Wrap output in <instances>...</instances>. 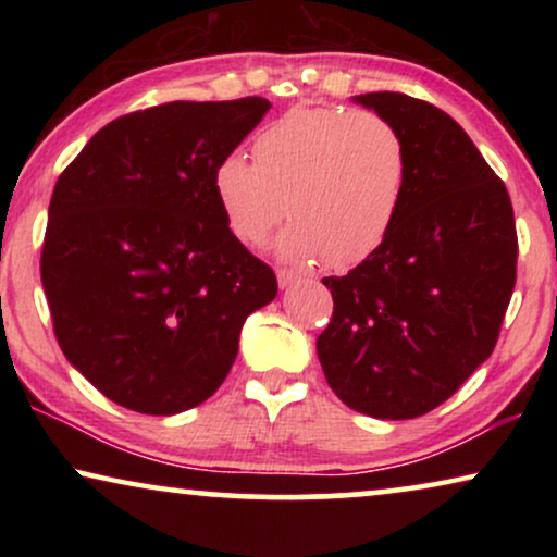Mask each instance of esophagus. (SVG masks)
<instances>
[{
	"mask_svg": "<svg viewBox=\"0 0 557 557\" xmlns=\"http://www.w3.org/2000/svg\"><path fill=\"white\" fill-rule=\"evenodd\" d=\"M276 276H278V284L281 286H292V284H296V281H301L299 273H294V271H288V269H278Z\"/></svg>",
	"mask_w": 557,
	"mask_h": 557,
	"instance_id": "obj_1",
	"label": "esophagus"
}]
</instances>
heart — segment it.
Masks as SVG:
<instances>
[{"mask_svg":"<svg viewBox=\"0 0 557 557\" xmlns=\"http://www.w3.org/2000/svg\"><path fill=\"white\" fill-rule=\"evenodd\" d=\"M253 162L220 159L212 189L246 246H263L286 212L292 225L278 253L288 261L324 258L332 269L364 261L393 231L406 195L403 134L377 113L347 106L288 109L256 134Z\"/></svg>","mask_w":557,"mask_h":557,"instance_id":"obj_1","label":"heart"}]
</instances>
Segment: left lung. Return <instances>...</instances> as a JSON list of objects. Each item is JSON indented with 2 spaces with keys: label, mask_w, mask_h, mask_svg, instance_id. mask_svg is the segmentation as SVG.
<instances>
[{
  "label": "left lung",
  "mask_w": 557,
  "mask_h": 557,
  "mask_svg": "<svg viewBox=\"0 0 557 557\" xmlns=\"http://www.w3.org/2000/svg\"><path fill=\"white\" fill-rule=\"evenodd\" d=\"M355 101L403 134L408 182L383 246L322 278L334 311L317 355L345 406L406 421L451 398L497 345L517 281L515 212L446 111L393 90Z\"/></svg>",
  "instance_id": "1"
}]
</instances>
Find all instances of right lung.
<instances>
[{"label": "right lung", "instance_id": "add662e5", "mask_svg": "<svg viewBox=\"0 0 557 557\" xmlns=\"http://www.w3.org/2000/svg\"><path fill=\"white\" fill-rule=\"evenodd\" d=\"M271 103L172 101L106 124L55 182L40 276L67 362L136 413L223 385L276 273L227 227L212 172Z\"/></svg>", "mask_w": 557, "mask_h": 557}]
</instances>
